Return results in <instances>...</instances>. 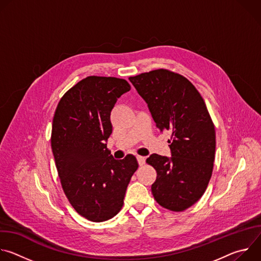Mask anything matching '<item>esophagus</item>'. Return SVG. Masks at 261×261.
<instances>
[{
	"mask_svg": "<svg viewBox=\"0 0 261 261\" xmlns=\"http://www.w3.org/2000/svg\"><path fill=\"white\" fill-rule=\"evenodd\" d=\"M137 161H138L139 166H142L145 163V158L142 156H137Z\"/></svg>",
	"mask_w": 261,
	"mask_h": 261,
	"instance_id": "obj_1",
	"label": "esophagus"
}]
</instances>
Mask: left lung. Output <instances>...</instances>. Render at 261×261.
Returning <instances> with one entry per match:
<instances>
[{"label":"left lung","mask_w":261,"mask_h":261,"mask_svg":"<svg viewBox=\"0 0 261 261\" xmlns=\"http://www.w3.org/2000/svg\"><path fill=\"white\" fill-rule=\"evenodd\" d=\"M160 132L169 130L171 157L146 159L157 171L152 193L163 207L181 212L203 195L212 176L215 126L196 88L177 73L158 69L130 77Z\"/></svg>","instance_id":"8db88e82"}]
</instances>
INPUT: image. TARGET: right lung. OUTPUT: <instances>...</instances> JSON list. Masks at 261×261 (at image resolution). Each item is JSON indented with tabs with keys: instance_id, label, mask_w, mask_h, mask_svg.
I'll return each instance as SVG.
<instances>
[{
	"instance_id": "right-lung-1",
	"label": "right lung",
	"mask_w": 261,
	"mask_h": 261,
	"mask_svg": "<svg viewBox=\"0 0 261 261\" xmlns=\"http://www.w3.org/2000/svg\"><path fill=\"white\" fill-rule=\"evenodd\" d=\"M130 89L125 80L89 76L62 97L54 116L51 150L64 193L92 222L109 220L121 211L138 168L133 155L116 160L106 144L113 132L111 109Z\"/></svg>"
}]
</instances>
